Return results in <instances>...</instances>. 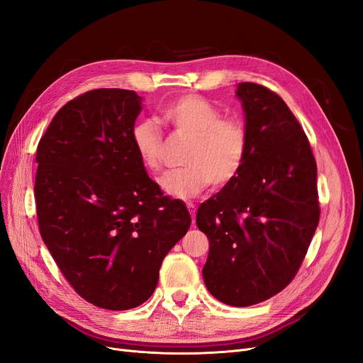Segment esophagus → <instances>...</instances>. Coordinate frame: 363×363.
<instances>
[{
	"mask_svg": "<svg viewBox=\"0 0 363 363\" xmlns=\"http://www.w3.org/2000/svg\"><path fill=\"white\" fill-rule=\"evenodd\" d=\"M188 211H189V213H191V216H192V223L195 224V213H196V207H195V204L188 203Z\"/></svg>",
	"mask_w": 363,
	"mask_h": 363,
	"instance_id": "1",
	"label": "esophagus"
}]
</instances>
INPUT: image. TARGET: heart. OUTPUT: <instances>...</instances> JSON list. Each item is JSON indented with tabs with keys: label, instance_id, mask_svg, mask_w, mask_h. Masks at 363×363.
Returning <instances> with one entry per match:
<instances>
[{
	"label": "heart",
	"instance_id": "1",
	"mask_svg": "<svg viewBox=\"0 0 363 363\" xmlns=\"http://www.w3.org/2000/svg\"><path fill=\"white\" fill-rule=\"evenodd\" d=\"M162 118L177 133L191 138L182 169L169 171L159 180L160 188L179 200H189L208 184L232 183L248 157L250 139L242 123L223 118L221 111L196 94L182 95L162 108ZM130 140L142 167L159 171L163 136L152 119H139Z\"/></svg>",
	"mask_w": 363,
	"mask_h": 363
}]
</instances>
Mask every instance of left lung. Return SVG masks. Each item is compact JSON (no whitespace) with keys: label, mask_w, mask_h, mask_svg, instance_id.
<instances>
[{"label":"left lung","mask_w":363,"mask_h":363,"mask_svg":"<svg viewBox=\"0 0 363 363\" xmlns=\"http://www.w3.org/2000/svg\"><path fill=\"white\" fill-rule=\"evenodd\" d=\"M250 139L238 177L199 207L208 239L206 288L235 307L265 301L291 283L320 221L316 162L298 121L281 98L239 83Z\"/></svg>","instance_id":"1"}]
</instances>
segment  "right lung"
<instances>
[{
  "instance_id": "1",
  "label": "right lung",
  "mask_w": 363,
  "mask_h": 363,
  "mask_svg": "<svg viewBox=\"0 0 363 363\" xmlns=\"http://www.w3.org/2000/svg\"><path fill=\"white\" fill-rule=\"evenodd\" d=\"M142 96L95 89L65 104L42 136L35 183L40 236L86 301H147L164 256L186 235L184 203L163 196L130 140Z\"/></svg>"
}]
</instances>
